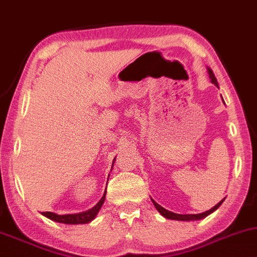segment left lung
<instances>
[{
	"instance_id": "8db88e82",
	"label": "left lung",
	"mask_w": 257,
	"mask_h": 257,
	"mask_svg": "<svg viewBox=\"0 0 257 257\" xmlns=\"http://www.w3.org/2000/svg\"><path fill=\"white\" fill-rule=\"evenodd\" d=\"M208 74H209V77H210V79H211L212 84H214V85H216V86L218 87V82H217V78L214 77V74H213V71H212L211 69H210V68H208ZM223 201H224V200H223ZM223 201H220L219 203H218L217 205H214L212 209L208 210V211H205V212H202V213H197V214H180V213H174V212H172V211H168V210H166V209H164L162 205H159L158 203L155 202V201H153V200H152V203H153V205L156 206V209L158 210L159 213L162 214V216L165 217V218H167V219H173V220H183V221H188V220H200V219H202V218H205L206 216H209V214H210V213H212V212L214 211V210H217L218 208H219L221 203H223Z\"/></svg>"
}]
</instances>
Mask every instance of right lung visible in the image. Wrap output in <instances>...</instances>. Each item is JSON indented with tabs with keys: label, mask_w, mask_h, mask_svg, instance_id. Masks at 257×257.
<instances>
[{
	"label": "right lung",
	"mask_w": 257,
	"mask_h": 257,
	"mask_svg": "<svg viewBox=\"0 0 257 257\" xmlns=\"http://www.w3.org/2000/svg\"><path fill=\"white\" fill-rule=\"evenodd\" d=\"M106 197V193L104 196L101 197V200L95 204L93 208L87 210V211L79 212V213H72V214H57L54 212H43L41 214L45 217L49 218L51 220H54L56 223H62V224H87L91 220H93L95 216H97L99 210H100L101 205L104 204Z\"/></svg>",
	"instance_id": "add662e5"
}]
</instances>
